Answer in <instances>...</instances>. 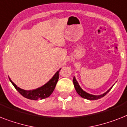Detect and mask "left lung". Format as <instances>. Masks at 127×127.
<instances>
[{
  "mask_svg": "<svg viewBox=\"0 0 127 127\" xmlns=\"http://www.w3.org/2000/svg\"><path fill=\"white\" fill-rule=\"evenodd\" d=\"M73 83H74V87L76 89V92L78 93V95L80 96H81V97L83 98H85V99L87 100H98L99 99V98H102L103 96H104L111 90V89H110L108 91H106L105 93L102 94V95H90V94L87 93L85 92L84 91L82 90V89L80 87V85H79L78 83L77 82V81H76L75 77H74V78H73Z\"/></svg>",
  "mask_w": 127,
  "mask_h": 127,
  "instance_id": "1",
  "label": "left lung"
}]
</instances>
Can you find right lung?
Wrapping results in <instances>:
<instances>
[{"instance_id": "1", "label": "right lung", "mask_w": 127, "mask_h": 127, "mask_svg": "<svg viewBox=\"0 0 127 127\" xmlns=\"http://www.w3.org/2000/svg\"><path fill=\"white\" fill-rule=\"evenodd\" d=\"M57 71L56 74H55L53 77L51 78V80H49L46 84L43 85L42 87L38 88L35 90L32 91H26L23 90L22 89L19 88L17 87V85H15V83H13L10 80V81L12 82L13 85L14 86L16 90L19 93L24 97L27 98L28 99L33 100H37L39 99H44L47 97H49V96L51 95V93H53L54 91L55 86L57 85V83L58 81L59 77V71Z\"/></svg>"}]
</instances>
